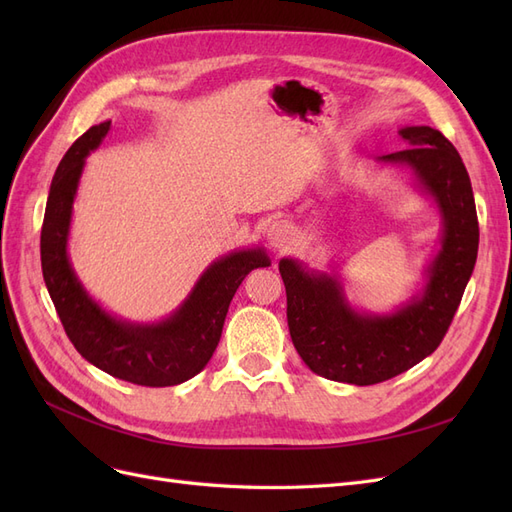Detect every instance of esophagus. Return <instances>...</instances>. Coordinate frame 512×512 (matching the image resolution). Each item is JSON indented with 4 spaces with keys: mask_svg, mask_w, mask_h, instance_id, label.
<instances>
[{
    "mask_svg": "<svg viewBox=\"0 0 512 512\" xmlns=\"http://www.w3.org/2000/svg\"><path fill=\"white\" fill-rule=\"evenodd\" d=\"M267 241L275 250H286L294 243V228L288 222H273L267 228Z\"/></svg>",
    "mask_w": 512,
    "mask_h": 512,
    "instance_id": "obj_1",
    "label": "esophagus"
}]
</instances>
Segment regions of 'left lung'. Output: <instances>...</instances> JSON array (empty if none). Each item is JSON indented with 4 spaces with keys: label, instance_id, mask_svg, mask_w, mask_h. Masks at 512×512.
I'll return each instance as SVG.
<instances>
[{
    "label": "left lung",
    "instance_id": "left-lung-1",
    "mask_svg": "<svg viewBox=\"0 0 512 512\" xmlns=\"http://www.w3.org/2000/svg\"><path fill=\"white\" fill-rule=\"evenodd\" d=\"M399 136L408 147L378 162L408 168L442 218L440 250L425 267L423 288L391 314H367L352 307L337 271L280 260L292 344L303 363L327 380L367 386L421 363L451 327L476 265V205L457 149L429 126H406Z\"/></svg>",
    "mask_w": 512,
    "mask_h": 512
}]
</instances>
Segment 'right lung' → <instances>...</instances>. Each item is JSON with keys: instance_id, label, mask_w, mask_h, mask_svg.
Masks as SVG:
<instances>
[{"instance_id": "right-lung-1", "label": "right lung", "mask_w": 512, "mask_h": 512, "mask_svg": "<svg viewBox=\"0 0 512 512\" xmlns=\"http://www.w3.org/2000/svg\"><path fill=\"white\" fill-rule=\"evenodd\" d=\"M111 121L91 126L61 158L46 200L40 258L61 324L85 361L141 386H175L203 371L222 337L228 305L245 275L269 267L262 247L230 252L198 277L192 292L160 322H130L108 314L81 284L68 256L72 205L85 158L98 149Z\"/></svg>"}]
</instances>
